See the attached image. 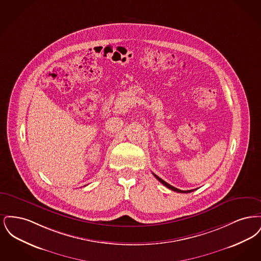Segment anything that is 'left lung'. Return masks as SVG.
Masks as SVG:
<instances>
[{"label":"left lung","mask_w":261,"mask_h":261,"mask_svg":"<svg viewBox=\"0 0 261 261\" xmlns=\"http://www.w3.org/2000/svg\"><path fill=\"white\" fill-rule=\"evenodd\" d=\"M153 174V176H154V177H155V178H156V179H158V180H159L161 183H162L164 186H166L167 188H169L170 190H172V191H174V192H178V193H191V192H193V191H194V190H189V191H182V190H179V189H177V188H175V187L169 185V184H168V183H166L165 181H163L162 178H160V177H159V176H156L155 174Z\"/></svg>","instance_id":"obj_1"}]
</instances>
